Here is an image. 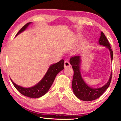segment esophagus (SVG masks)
<instances>
[{"label": "esophagus", "mask_w": 121, "mask_h": 121, "mask_svg": "<svg viewBox=\"0 0 121 121\" xmlns=\"http://www.w3.org/2000/svg\"><path fill=\"white\" fill-rule=\"evenodd\" d=\"M64 65H65V68H67V67H69L70 66V63H69V61L68 60H65Z\"/></svg>", "instance_id": "esophagus-1"}]
</instances>
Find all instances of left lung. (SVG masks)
I'll use <instances>...</instances> for the list:
<instances>
[{
    "label": "left lung",
    "instance_id": "obj_1",
    "mask_svg": "<svg viewBox=\"0 0 121 121\" xmlns=\"http://www.w3.org/2000/svg\"><path fill=\"white\" fill-rule=\"evenodd\" d=\"M100 45H103L109 49L110 53V59L112 61L113 52L110 44L103 32H101V36L99 40ZM70 65H72L73 70V76L72 82V87L75 95L79 99L83 101H92L98 99L108 89L111 82L112 72L110 73L109 80L106 84L100 88H93L89 86L84 81L82 77L80 71L81 56H72L70 59Z\"/></svg>",
    "mask_w": 121,
    "mask_h": 121
}]
</instances>
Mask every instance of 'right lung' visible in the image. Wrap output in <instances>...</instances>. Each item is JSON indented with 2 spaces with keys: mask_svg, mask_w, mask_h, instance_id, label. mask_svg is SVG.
I'll return each instance as SVG.
<instances>
[{
  "mask_svg": "<svg viewBox=\"0 0 121 121\" xmlns=\"http://www.w3.org/2000/svg\"><path fill=\"white\" fill-rule=\"evenodd\" d=\"M31 23V22H29L25 24L17 32L16 36L24 31ZM63 69H64V60L62 59L59 62L51 65L42 80L36 85L31 87L26 88L22 87L21 86L16 84L11 79V80L16 90L22 95L31 98H38L42 97L48 92L52 86L57 74Z\"/></svg>",
  "mask_w": 121,
  "mask_h": 121,
  "instance_id": "1",
  "label": "right lung"
}]
</instances>
